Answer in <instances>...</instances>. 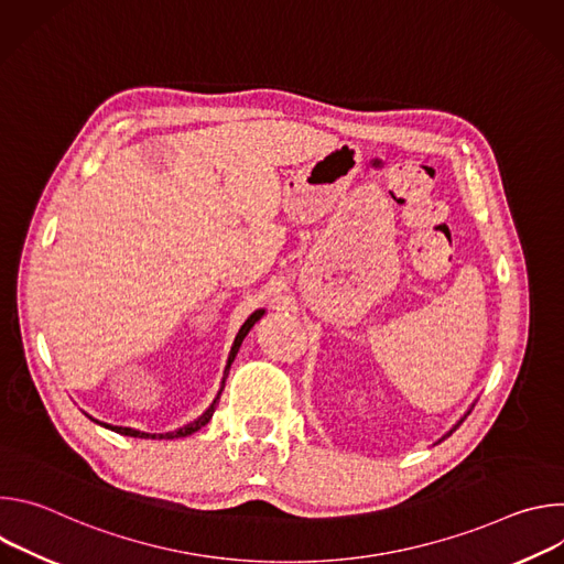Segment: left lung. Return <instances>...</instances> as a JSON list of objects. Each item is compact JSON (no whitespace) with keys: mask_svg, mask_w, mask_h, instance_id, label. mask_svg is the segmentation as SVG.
<instances>
[{"mask_svg":"<svg viewBox=\"0 0 564 564\" xmlns=\"http://www.w3.org/2000/svg\"><path fill=\"white\" fill-rule=\"evenodd\" d=\"M466 415H468V413H466ZM466 415H464V417H462V420H459V422H457V424H455V426H453V429H451V431H448V435H453V433H455V431H457V429H459V424H462V422H464V420H466ZM448 435H446V437H448Z\"/></svg>","mask_w":564,"mask_h":564,"instance_id":"8db88e82","label":"left lung"}]
</instances>
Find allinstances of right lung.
I'll list each match as a JSON object with an SVG mask.
<instances>
[{
	"instance_id": "1",
	"label": "right lung",
	"mask_w": 564,
	"mask_h": 564,
	"mask_svg": "<svg viewBox=\"0 0 564 564\" xmlns=\"http://www.w3.org/2000/svg\"><path fill=\"white\" fill-rule=\"evenodd\" d=\"M263 312L265 310H257V312H252L250 316H248V321L243 326H240V330H238V335H236V339H234V346H231V352H229V359H227V366H225V377H227V372H229V366H231V361H234V357H236V352H238V348H240V344H243V339H246V335L252 330V326L257 324V321L263 316ZM225 377H223V383H225ZM220 392H223V388L218 390V394H216V399L212 401V406L196 420V422H192V424H187V426H183V429H178V431H172V433H140V431H133V429H124V426H111V424H102V422H98V420H94V422H98L100 426H105V429H111L113 433H120V435H129V437H144V440H174V437H187V435H192V433H196L198 429H203L209 420H212V415H214V411H216V406H218V399H220Z\"/></svg>"
}]
</instances>
